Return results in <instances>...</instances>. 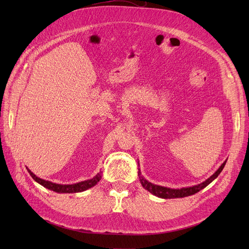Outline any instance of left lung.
<instances>
[{"instance_id": "obj_1", "label": "left lung", "mask_w": 249, "mask_h": 249, "mask_svg": "<svg viewBox=\"0 0 249 249\" xmlns=\"http://www.w3.org/2000/svg\"><path fill=\"white\" fill-rule=\"evenodd\" d=\"M227 161H224L222 163L221 166L218 168V170L214 173L213 176H211L208 179H206L205 182H202L198 185H195L192 187H186V188H180V189H171V188H167V187H162L159 185H155L152 184L148 180H146L144 178L141 176V171L139 169L138 171V177H139V180L142 185V187L144 188L145 190H147L148 192H150L152 194L156 195L158 197L161 198H178V197H186V196H190V195H193L195 193H197L198 191H200L203 188L207 187L210 183H212L213 180L220 175V172L222 171L223 167Z\"/></svg>"}]
</instances>
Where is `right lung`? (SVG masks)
<instances>
[{"label":"right lung","mask_w":249,"mask_h":249,"mask_svg":"<svg viewBox=\"0 0 249 249\" xmlns=\"http://www.w3.org/2000/svg\"><path fill=\"white\" fill-rule=\"evenodd\" d=\"M27 170L30 173V176H31L33 178V179L36 180L37 183L40 184L43 187H46L47 189L53 190V191L58 192V193H77V192L85 191V190L89 189V188L95 186L97 184V182H100V179L102 178V176H101L102 172L100 171L95 177H93L92 178H90V179L83 180V182H80V183H77V184H72V185H61V184L52 183V182H49V180L42 179L38 177H36L34 173L29 168H27Z\"/></svg>","instance_id":"add662e5"}]
</instances>
